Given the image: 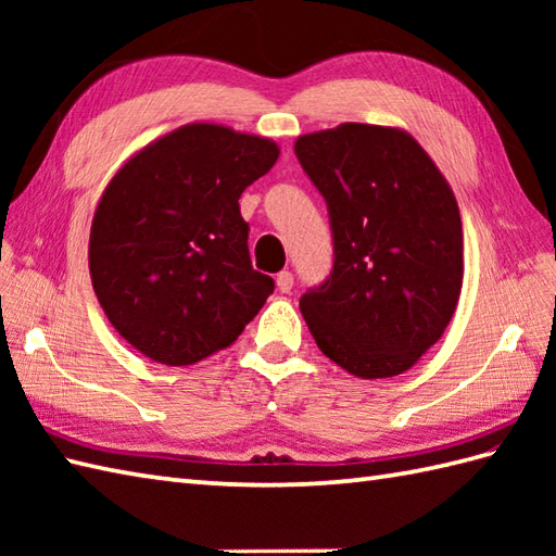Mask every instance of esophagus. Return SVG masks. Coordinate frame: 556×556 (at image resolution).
I'll use <instances>...</instances> for the list:
<instances>
[{
  "mask_svg": "<svg viewBox=\"0 0 556 556\" xmlns=\"http://www.w3.org/2000/svg\"><path fill=\"white\" fill-rule=\"evenodd\" d=\"M277 289L281 293H289L293 289V275H291V271H279V275H277Z\"/></svg>",
  "mask_w": 556,
  "mask_h": 556,
  "instance_id": "34e87169",
  "label": "esophagus"
}]
</instances>
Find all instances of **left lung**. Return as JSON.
I'll use <instances>...</instances> for the list:
<instances>
[{
	"instance_id": "obj_1",
	"label": "left lung",
	"mask_w": 556,
	"mask_h": 556,
	"mask_svg": "<svg viewBox=\"0 0 556 556\" xmlns=\"http://www.w3.org/2000/svg\"><path fill=\"white\" fill-rule=\"evenodd\" d=\"M293 150L334 236L332 271L299 303L317 349L363 380L406 372L444 334L464 285L452 186L396 126L339 124Z\"/></svg>"
}]
</instances>
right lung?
<instances>
[{
    "label": "right lung",
    "mask_w": 556,
    "mask_h": 556,
    "mask_svg": "<svg viewBox=\"0 0 556 556\" xmlns=\"http://www.w3.org/2000/svg\"><path fill=\"white\" fill-rule=\"evenodd\" d=\"M277 160L275 140L198 122L112 176L90 227V279L146 358L181 368L231 346L275 291L251 265L239 198Z\"/></svg>",
    "instance_id": "obj_1"
}]
</instances>
